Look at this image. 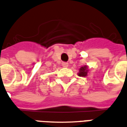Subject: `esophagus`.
<instances>
[{
	"instance_id": "obj_1",
	"label": "esophagus",
	"mask_w": 127,
	"mask_h": 127,
	"mask_svg": "<svg viewBox=\"0 0 127 127\" xmlns=\"http://www.w3.org/2000/svg\"><path fill=\"white\" fill-rule=\"evenodd\" d=\"M62 65H63V67H67L69 64H68V63H66V62H63V63H62Z\"/></svg>"
}]
</instances>
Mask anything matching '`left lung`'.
Segmentation results:
<instances>
[{"instance_id":"obj_1","label":"left lung","mask_w":127,"mask_h":127,"mask_svg":"<svg viewBox=\"0 0 127 127\" xmlns=\"http://www.w3.org/2000/svg\"><path fill=\"white\" fill-rule=\"evenodd\" d=\"M88 73V68L87 66H84L81 67L80 69V73H78V75L80 77H85Z\"/></svg>"}]
</instances>
